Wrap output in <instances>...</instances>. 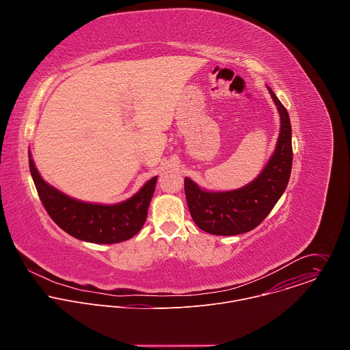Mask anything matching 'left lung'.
I'll return each instance as SVG.
<instances>
[{
  "instance_id": "left-lung-1",
  "label": "left lung",
  "mask_w": 350,
  "mask_h": 350,
  "mask_svg": "<svg viewBox=\"0 0 350 350\" xmlns=\"http://www.w3.org/2000/svg\"><path fill=\"white\" fill-rule=\"evenodd\" d=\"M280 115L275 149L260 174L231 191H208L185 177L187 205L195 224L213 235H237L258 227L284 193L292 169V129L289 115L267 87Z\"/></svg>"
}]
</instances>
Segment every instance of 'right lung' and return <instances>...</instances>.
Here are the masks:
<instances>
[{
    "label": "right lung",
    "instance_id": "add662e5",
    "mask_svg": "<svg viewBox=\"0 0 350 350\" xmlns=\"http://www.w3.org/2000/svg\"><path fill=\"white\" fill-rule=\"evenodd\" d=\"M30 173L41 202L51 219L69 235L92 243H118L133 238L144 226L158 176L148 180L131 198L113 205L75 199L38 173L29 152Z\"/></svg>",
    "mask_w": 350,
    "mask_h": 350
}]
</instances>
